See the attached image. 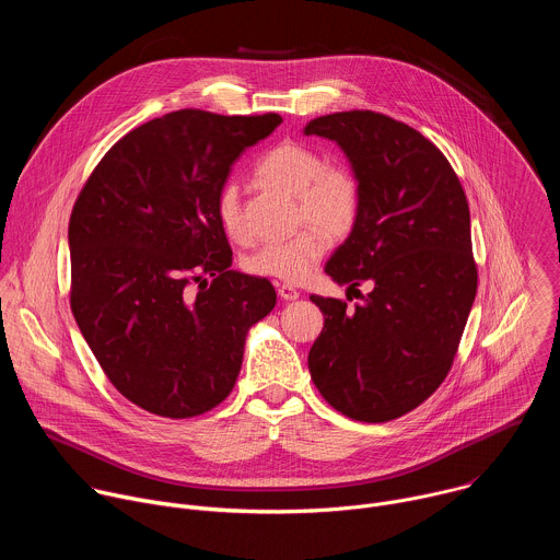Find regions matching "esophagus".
<instances>
[{
  "label": "esophagus",
  "instance_id": "1",
  "mask_svg": "<svg viewBox=\"0 0 560 560\" xmlns=\"http://www.w3.org/2000/svg\"><path fill=\"white\" fill-rule=\"evenodd\" d=\"M277 292H279V296L283 299V301H294V299H299V290L294 288V285H290V283H281V285H277Z\"/></svg>",
  "mask_w": 560,
  "mask_h": 560
}]
</instances>
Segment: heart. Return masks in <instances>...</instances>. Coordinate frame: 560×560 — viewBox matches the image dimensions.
<instances>
[{
    "label": "heart",
    "instance_id": "heart-1",
    "mask_svg": "<svg viewBox=\"0 0 560 560\" xmlns=\"http://www.w3.org/2000/svg\"><path fill=\"white\" fill-rule=\"evenodd\" d=\"M257 175L272 188L296 197L294 219L303 225L283 242L264 244L244 259L255 277L301 283L328 250L330 236H346L361 212V184L343 164H326L310 145L283 141L270 148L257 164ZM217 219L236 244H248L253 234L242 206V190L228 182L217 192Z\"/></svg>",
    "mask_w": 560,
    "mask_h": 560
}]
</instances>
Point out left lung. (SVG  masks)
I'll return each mask as SVG.
<instances>
[{
  "label": "left lung",
  "instance_id": "left-lung-1",
  "mask_svg": "<svg viewBox=\"0 0 560 560\" xmlns=\"http://www.w3.org/2000/svg\"><path fill=\"white\" fill-rule=\"evenodd\" d=\"M305 135L337 141L361 184L359 219L326 264L361 301L310 296L326 316L310 376L337 412L385 423L419 408L454 363L478 285L467 197L445 154L387 115L316 117Z\"/></svg>",
  "mask_w": 560,
  "mask_h": 560
}]
</instances>
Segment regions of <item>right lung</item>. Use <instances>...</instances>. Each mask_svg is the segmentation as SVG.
Instances as JSON below:
<instances>
[{
  "instance_id": "right-lung-1",
  "label": "right lung",
  "mask_w": 560,
  "mask_h": 560,
  "mask_svg": "<svg viewBox=\"0 0 560 560\" xmlns=\"http://www.w3.org/2000/svg\"><path fill=\"white\" fill-rule=\"evenodd\" d=\"M283 119L184 108L124 135L68 223L70 310L108 381L141 410L190 419L232 392L272 283L230 270L217 192Z\"/></svg>"
}]
</instances>
